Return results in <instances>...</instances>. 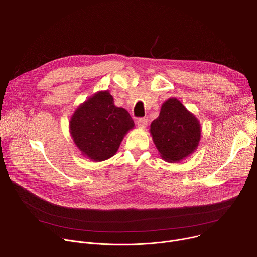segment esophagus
<instances>
[{
	"instance_id": "esophagus-1",
	"label": "esophagus",
	"mask_w": 257,
	"mask_h": 257,
	"mask_svg": "<svg viewBox=\"0 0 257 257\" xmlns=\"http://www.w3.org/2000/svg\"><path fill=\"white\" fill-rule=\"evenodd\" d=\"M148 123H149V121L146 118H139L137 120V125L139 128H145L146 125H148Z\"/></svg>"
}]
</instances>
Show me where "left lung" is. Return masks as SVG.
Returning <instances> with one entry per match:
<instances>
[{
	"instance_id": "obj_1",
	"label": "left lung",
	"mask_w": 257,
	"mask_h": 257,
	"mask_svg": "<svg viewBox=\"0 0 257 257\" xmlns=\"http://www.w3.org/2000/svg\"><path fill=\"white\" fill-rule=\"evenodd\" d=\"M151 134L161 157L174 163L196 151L201 129L196 117L173 97L163 103L160 116L151 125Z\"/></svg>"
}]
</instances>
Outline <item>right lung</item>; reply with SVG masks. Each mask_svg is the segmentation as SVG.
Listing matches in <instances>:
<instances>
[{"mask_svg": "<svg viewBox=\"0 0 257 257\" xmlns=\"http://www.w3.org/2000/svg\"><path fill=\"white\" fill-rule=\"evenodd\" d=\"M134 127L129 113L114 104L108 91H99L80 104L70 120V133L83 156L94 162L113 157Z\"/></svg>", "mask_w": 257, "mask_h": 257, "instance_id": "add662e5", "label": "right lung"}]
</instances>
